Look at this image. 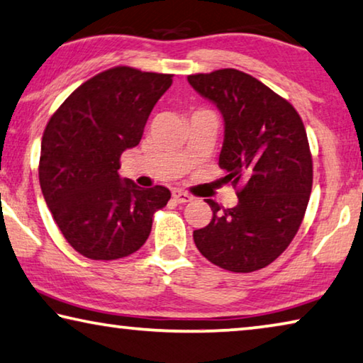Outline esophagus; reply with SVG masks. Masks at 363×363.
Here are the masks:
<instances>
[{"label": "esophagus", "mask_w": 363, "mask_h": 363, "mask_svg": "<svg viewBox=\"0 0 363 363\" xmlns=\"http://www.w3.org/2000/svg\"><path fill=\"white\" fill-rule=\"evenodd\" d=\"M172 199H174L177 203H187L192 200V195L181 191V189H174V191H172Z\"/></svg>", "instance_id": "esophagus-1"}]
</instances>
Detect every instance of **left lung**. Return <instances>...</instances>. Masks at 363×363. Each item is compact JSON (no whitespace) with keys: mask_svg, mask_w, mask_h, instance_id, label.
<instances>
[{"mask_svg":"<svg viewBox=\"0 0 363 363\" xmlns=\"http://www.w3.org/2000/svg\"><path fill=\"white\" fill-rule=\"evenodd\" d=\"M187 80L220 109L223 179L234 187L240 184L233 208L221 210L206 199L213 218L194 231V242L216 267L257 272L283 254L306 215L313 181L306 128L289 101L238 69Z\"/></svg>","mask_w":363,"mask_h":363,"instance_id":"left-lung-1","label":"left lung"}]
</instances>
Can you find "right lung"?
<instances>
[{"mask_svg": "<svg viewBox=\"0 0 363 363\" xmlns=\"http://www.w3.org/2000/svg\"><path fill=\"white\" fill-rule=\"evenodd\" d=\"M171 74L125 66L96 74L67 96L43 132L38 177L45 202L74 250L91 260L134 254L169 189L123 179V152L139 145Z\"/></svg>", "mask_w": 363, "mask_h": 363, "instance_id": "add662e5", "label": "right lung"}]
</instances>
